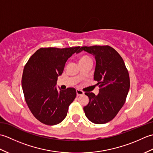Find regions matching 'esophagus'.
<instances>
[{"mask_svg":"<svg viewBox=\"0 0 153 153\" xmlns=\"http://www.w3.org/2000/svg\"><path fill=\"white\" fill-rule=\"evenodd\" d=\"M84 94V93L82 91H81V90H76V95H77V96L78 97V96H80V95H83Z\"/></svg>","mask_w":153,"mask_h":153,"instance_id":"34e87169","label":"esophagus"}]
</instances>
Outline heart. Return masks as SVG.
<instances>
[{
    "instance_id": "obj_1",
    "label": "heart",
    "mask_w": 153,
    "mask_h": 153,
    "mask_svg": "<svg viewBox=\"0 0 153 153\" xmlns=\"http://www.w3.org/2000/svg\"><path fill=\"white\" fill-rule=\"evenodd\" d=\"M92 62L91 58L90 57L87 56H83L82 57H81L79 60V63H83V62Z\"/></svg>"
}]
</instances>
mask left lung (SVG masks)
Listing matches in <instances>:
<instances>
[{"instance_id":"left-lung-1","label":"left lung","mask_w":153,"mask_h":153,"mask_svg":"<svg viewBox=\"0 0 153 153\" xmlns=\"http://www.w3.org/2000/svg\"><path fill=\"white\" fill-rule=\"evenodd\" d=\"M82 51L95 56L94 80L100 87L97 95L85 93L89 102L83 110L91 122L106 123L114 118L126 102L130 86L128 71L121 56L110 46L82 47L76 53Z\"/></svg>"}]
</instances>
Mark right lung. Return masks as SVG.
Instances as JSON below:
<instances>
[{"mask_svg":"<svg viewBox=\"0 0 153 153\" xmlns=\"http://www.w3.org/2000/svg\"><path fill=\"white\" fill-rule=\"evenodd\" d=\"M79 49L80 47L41 48L25 64L22 78L23 92L31 113L41 123L54 126L66 118L76 91H58L56 82L68 58Z\"/></svg>","mask_w":153,"mask_h":153,"instance_id":"right-lung-1","label":"right lung"}]
</instances>
